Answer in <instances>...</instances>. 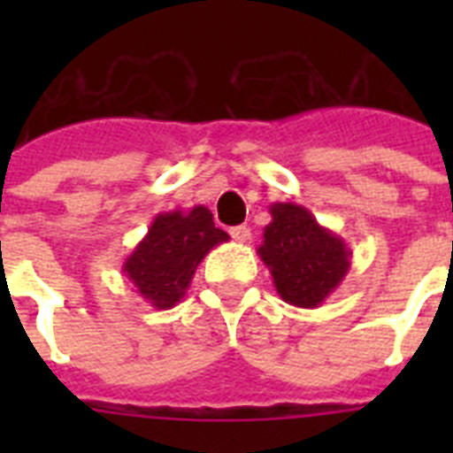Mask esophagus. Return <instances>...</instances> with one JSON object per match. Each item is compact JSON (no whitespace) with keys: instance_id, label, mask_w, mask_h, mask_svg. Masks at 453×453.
<instances>
[{"instance_id":"obj_1","label":"esophagus","mask_w":453,"mask_h":453,"mask_svg":"<svg viewBox=\"0 0 453 453\" xmlns=\"http://www.w3.org/2000/svg\"><path fill=\"white\" fill-rule=\"evenodd\" d=\"M229 234H231V238L235 240V242H247V240L251 238L250 226H245V224H240V226H234V229H231Z\"/></svg>"}]
</instances>
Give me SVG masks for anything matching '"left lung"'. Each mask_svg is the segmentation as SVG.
<instances>
[{
  "label": "left lung",
  "instance_id": "obj_1",
  "mask_svg": "<svg viewBox=\"0 0 453 453\" xmlns=\"http://www.w3.org/2000/svg\"><path fill=\"white\" fill-rule=\"evenodd\" d=\"M270 215L256 251L270 270L279 297L299 308L322 306L349 272L351 250L299 203L276 202Z\"/></svg>",
  "mask_w": 453,
  "mask_h": 453
}]
</instances>
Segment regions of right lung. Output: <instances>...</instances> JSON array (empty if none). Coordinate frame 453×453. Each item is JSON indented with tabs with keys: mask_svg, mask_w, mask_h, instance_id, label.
<instances>
[{
	"mask_svg": "<svg viewBox=\"0 0 453 453\" xmlns=\"http://www.w3.org/2000/svg\"><path fill=\"white\" fill-rule=\"evenodd\" d=\"M226 240L229 234L215 226L213 213L202 203L158 213L145 238L127 256L122 272L140 297L167 311L186 297L203 256Z\"/></svg>",
	"mask_w": 453,
	"mask_h": 453,
	"instance_id": "right-lung-1",
	"label": "right lung"
}]
</instances>
